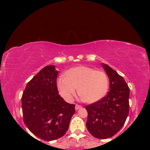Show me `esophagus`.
Listing matches in <instances>:
<instances>
[{
  "mask_svg": "<svg viewBox=\"0 0 150 150\" xmlns=\"http://www.w3.org/2000/svg\"><path fill=\"white\" fill-rule=\"evenodd\" d=\"M81 108H82V106H79V105H78V104H76V105L75 106V110H78Z\"/></svg>",
  "mask_w": 150,
  "mask_h": 150,
  "instance_id": "34e87169",
  "label": "esophagus"
}]
</instances>
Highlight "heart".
Returning a JSON list of instances; mask_svg holds the SVG:
<instances>
[{
	"label": "heart",
	"instance_id": "b5f03b06",
	"mask_svg": "<svg viewBox=\"0 0 150 150\" xmlns=\"http://www.w3.org/2000/svg\"><path fill=\"white\" fill-rule=\"evenodd\" d=\"M56 86L61 96L67 102L73 100L78 86L81 98L88 103H94L105 96L108 79L102 71L78 66L68 69L66 75L59 76Z\"/></svg>",
	"mask_w": 150,
	"mask_h": 150
}]
</instances>
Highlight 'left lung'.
I'll return each mask as SVG.
<instances>
[{
	"label": "left lung",
	"mask_w": 150,
	"mask_h": 150,
	"mask_svg": "<svg viewBox=\"0 0 150 150\" xmlns=\"http://www.w3.org/2000/svg\"><path fill=\"white\" fill-rule=\"evenodd\" d=\"M102 67L110 79V91L101 100L86 106V128L94 137H112L123 126L129 113V89L122 76L108 65Z\"/></svg>",
	"instance_id": "1"
}]
</instances>
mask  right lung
<instances>
[{"label": "right lung", "mask_w": 150, "mask_h": 150, "mask_svg": "<svg viewBox=\"0 0 150 150\" xmlns=\"http://www.w3.org/2000/svg\"><path fill=\"white\" fill-rule=\"evenodd\" d=\"M55 66L44 67L27 84L22 96L24 122L36 137L52 141L69 128L75 105L66 102L56 86L59 71Z\"/></svg>", "instance_id": "1"}]
</instances>
